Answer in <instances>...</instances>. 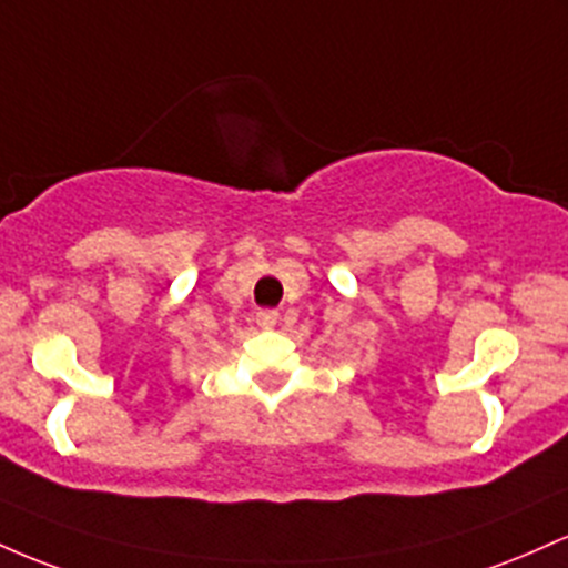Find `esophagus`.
I'll return each instance as SVG.
<instances>
[{"mask_svg": "<svg viewBox=\"0 0 568 568\" xmlns=\"http://www.w3.org/2000/svg\"><path fill=\"white\" fill-rule=\"evenodd\" d=\"M276 322H278V311H273V308L257 311V324L263 329H273V327H276Z\"/></svg>", "mask_w": 568, "mask_h": 568, "instance_id": "esophagus-1", "label": "esophagus"}]
</instances>
